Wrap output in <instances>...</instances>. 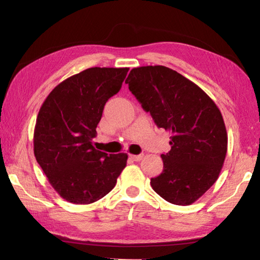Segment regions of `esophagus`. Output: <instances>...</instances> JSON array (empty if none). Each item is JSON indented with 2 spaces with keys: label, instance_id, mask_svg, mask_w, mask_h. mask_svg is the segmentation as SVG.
<instances>
[{
  "label": "esophagus",
  "instance_id": "obj_1",
  "mask_svg": "<svg viewBox=\"0 0 260 260\" xmlns=\"http://www.w3.org/2000/svg\"><path fill=\"white\" fill-rule=\"evenodd\" d=\"M131 158L135 161H140V160H142L143 155H131Z\"/></svg>",
  "mask_w": 260,
  "mask_h": 260
}]
</instances>
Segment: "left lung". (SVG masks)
Wrapping results in <instances>:
<instances>
[{
	"instance_id": "1",
	"label": "left lung",
	"mask_w": 260,
	"mask_h": 260,
	"mask_svg": "<svg viewBox=\"0 0 260 260\" xmlns=\"http://www.w3.org/2000/svg\"><path fill=\"white\" fill-rule=\"evenodd\" d=\"M125 82L155 124L172 135L152 189L172 204H192L217 181L225 161L228 139L221 112L199 86L161 65L135 68Z\"/></svg>"
}]
</instances>
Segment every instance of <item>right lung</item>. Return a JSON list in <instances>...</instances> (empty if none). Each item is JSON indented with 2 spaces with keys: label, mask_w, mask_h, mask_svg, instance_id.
Masks as SVG:
<instances>
[{
  "label": "right lung",
  "mask_w": 260,
  "mask_h": 260,
  "mask_svg": "<svg viewBox=\"0 0 260 260\" xmlns=\"http://www.w3.org/2000/svg\"><path fill=\"white\" fill-rule=\"evenodd\" d=\"M128 68H90L68 78L47 96L34 128V156L57 193L90 204L116 186L127 153L96 150L93 140L105 103L120 90Z\"/></svg>",
  "instance_id": "1"
}]
</instances>
